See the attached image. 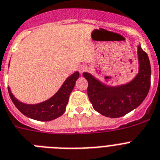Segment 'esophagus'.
I'll return each mask as SVG.
<instances>
[{
  "instance_id": "1",
  "label": "esophagus",
  "mask_w": 160,
  "mask_h": 160,
  "mask_svg": "<svg viewBox=\"0 0 160 160\" xmlns=\"http://www.w3.org/2000/svg\"><path fill=\"white\" fill-rule=\"evenodd\" d=\"M87 69V66H85V65H82V66H81L80 68H79V73H80V74H82L83 72H85Z\"/></svg>"
}]
</instances>
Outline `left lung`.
Returning <instances> with one entry per match:
<instances>
[{
	"mask_svg": "<svg viewBox=\"0 0 160 160\" xmlns=\"http://www.w3.org/2000/svg\"><path fill=\"white\" fill-rule=\"evenodd\" d=\"M138 72L126 83L108 86L87 72V94L93 108L101 115L117 118L137 108L146 99L151 87V64L141 44L137 46Z\"/></svg>",
	"mask_w": 160,
	"mask_h": 160,
	"instance_id": "1",
	"label": "left lung"
}]
</instances>
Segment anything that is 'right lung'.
<instances>
[{"label": "right lung", "mask_w": 160, "mask_h": 160, "mask_svg": "<svg viewBox=\"0 0 160 160\" xmlns=\"http://www.w3.org/2000/svg\"><path fill=\"white\" fill-rule=\"evenodd\" d=\"M78 78L79 73L76 71L65 79L60 89L51 98L35 104H28L19 101L12 94L9 87H8V91L15 107L23 115L36 121H49L57 119L65 112L69 95L73 91L75 82Z\"/></svg>", "instance_id": "right-lung-1"}]
</instances>
